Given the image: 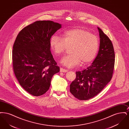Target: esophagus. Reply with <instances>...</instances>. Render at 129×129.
<instances>
[{
  "label": "esophagus",
  "instance_id": "obj_1",
  "mask_svg": "<svg viewBox=\"0 0 129 129\" xmlns=\"http://www.w3.org/2000/svg\"><path fill=\"white\" fill-rule=\"evenodd\" d=\"M60 72H61V73H66L68 72L67 70H66V69H64L62 68H60Z\"/></svg>",
  "mask_w": 129,
  "mask_h": 129
}]
</instances>
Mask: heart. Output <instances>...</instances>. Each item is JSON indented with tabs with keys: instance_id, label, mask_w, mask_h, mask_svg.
Wrapping results in <instances>:
<instances>
[{
	"instance_id": "b5f03b06",
	"label": "heart",
	"mask_w": 129,
	"mask_h": 129,
	"mask_svg": "<svg viewBox=\"0 0 129 129\" xmlns=\"http://www.w3.org/2000/svg\"><path fill=\"white\" fill-rule=\"evenodd\" d=\"M50 44L55 55H60L67 47H71V54L64 56L61 63L66 67L72 68L78 65L81 62L86 65L92 61L98 52L99 41L89 31L77 27L65 31L63 38L53 35Z\"/></svg>"
}]
</instances>
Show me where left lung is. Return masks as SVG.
<instances>
[{
	"label": "left lung",
	"mask_w": 129,
	"mask_h": 129,
	"mask_svg": "<svg viewBox=\"0 0 129 129\" xmlns=\"http://www.w3.org/2000/svg\"><path fill=\"white\" fill-rule=\"evenodd\" d=\"M98 29L100 42L97 56L90 66L76 72V78L70 85V92L80 100L96 96L112 77L115 59L113 44L101 28Z\"/></svg>",
	"instance_id": "8db88e82"
}]
</instances>
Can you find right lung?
I'll return each mask as SVG.
<instances>
[{
	"instance_id": "obj_1",
	"label": "right lung",
	"mask_w": 129,
	"mask_h": 129,
	"mask_svg": "<svg viewBox=\"0 0 129 129\" xmlns=\"http://www.w3.org/2000/svg\"><path fill=\"white\" fill-rule=\"evenodd\" d=\"M61 25L38 21L19 33L13 46L12 64L21 86L34 96L49 89L53 76L60 71L51 52L50 41Z\"/></svg>"
}]
</instances>
